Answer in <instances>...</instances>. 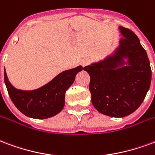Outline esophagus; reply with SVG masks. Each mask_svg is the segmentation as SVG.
Listing matches in <instances>:
<instances>
[{
	"instance_id": "esophagus-1",
	"label": "esophagus",
	"mask_w": 155,
	"mask_h": 155,
	"mask_svg": "<svg viewBox=\"0 0 155 155\" xmlns=\"http://www.w3.org/2000/svg\"><path fill=\"white\" fill-rule=\"evenodd\" d=\"M89 59H86V58H85V59H83V60L81 61L80 64H81V66H83V67H84V66H86L87 65L89 64Z\"/></svg>"
}]
</instances>
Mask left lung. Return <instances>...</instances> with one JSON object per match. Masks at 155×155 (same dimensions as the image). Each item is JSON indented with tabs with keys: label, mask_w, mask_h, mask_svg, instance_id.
Wrapping results in <instances>:
<instances>
[{
	"label": "left lung",
	"mask_w": 155,
	"mask_h": 155,
	"mask_svg": "<svg viewBox=\"0 0 155 155\" xmlns=\"http://www.w3.org/2000/svg\"><path fill=\"white\" fill-rule=\"evenodd\" d=\"M122 38L112 54L85 66L89 91L96 109L104 115L123 117L145 99L151 83L147 53L134 32L119 26Z\"/></svg>",
	"instance_id": "1"
}]
</instances>
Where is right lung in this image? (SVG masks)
<instances>
[{"label": "right lung", "instance_id": "obj_1", "mask_svg": "<svg viewBox=\"0 0 155 155\" xmlns=\"http://www.w3.org/2000/svg\"><path fill=\"white\" fill-rule=\"evenodd\" d=\"M83 70L79 66L61 72L48 83L33 90L18 89L10 84L4 70L5 84L15 106L25 116L46 119L57 115L65 105V94L74 81L75 75Z\"/></svg>", "mask_w": 155, "mask_h": 155}]
</instances>
